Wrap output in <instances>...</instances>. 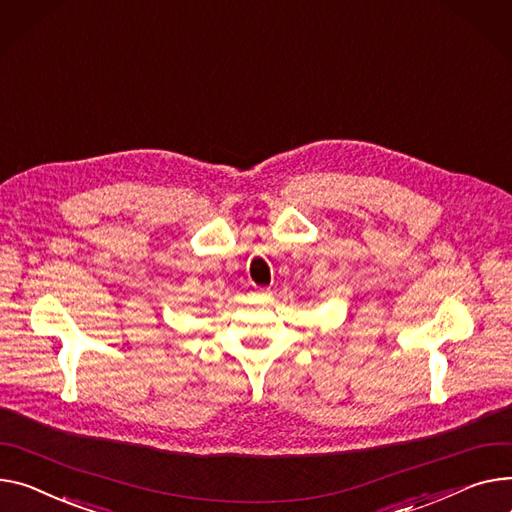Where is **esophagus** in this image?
I'll return each instance as SVG.
<instances>
[{
	"label": "esophagus",
	"mask_w": 512,
	"mask_h": 512,
	"mask_svg": "<svg viewBox=\"0 0 512 512\" xmlns=\"http://www.w3.org/2000/svg\"><path fill=\"white\" fill-rule=\"evenodd\" d=\"M253 294H255V296H269V290H267V288H255Z\"/></svg>",
	"instance_id": "obj_1"
}]
</instances>
